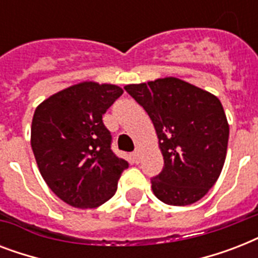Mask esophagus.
Here are the masks:
<instances>
[{
  "mask_svg": "<svg viewBox=\"0 0 258 258\" xmlns=\"http://www.w3.org/2000/svg\"><path fill=\"white\" fill-rule=\"evenodd\" d=\"M133 159L135 163H139V159H141V153H139V150H137V151L133 154Z\"/></svg>",
  "mask_w": 258,
  "mask_h": 258,
  "instance_id": "34e87169",
  "label": "esophagus"
}]
</instances>
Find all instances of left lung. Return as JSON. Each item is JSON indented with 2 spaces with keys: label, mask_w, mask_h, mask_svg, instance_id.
<instances>
[{
  "label": "left lung",
  "mask_w": 258,
  "mask_h": 258,
  "mask_svg": "<svg viewBox=\"0 0 258 258\" xmlns=\"http://www.w3.org/2000/svg\"><path fill=\"white\" fill-rule=\"evenodd\" d=\"M124 89L149 113L159 139L165 166L151 179L155 197L172 206L200 201L226 158L229 123L220 99L172 76Z\"/></svg>",
  "instance_id": "8db88e82"
}]
</instances>
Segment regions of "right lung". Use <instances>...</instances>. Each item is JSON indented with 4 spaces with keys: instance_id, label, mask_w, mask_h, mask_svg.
Masks as SVG:
<instances>
[{
    "instance_id": "1",
    "label": "right lung",
    "mask_w": 258,
    "mask_h": 258,
    "mask_svg": "<svg viewBox=\"0 0 258 258\" xmlns=\"http://www.w3.org/2000/svg\"><path fill=\"white\" fill-rule=\"evenodd\" d=\"M123 93L115 84L82 82L34 111L30 145L48 187L66 204L95 209L112 198L128 163L111 150L103 115Z\"/></svg>"
}]
</instances>
